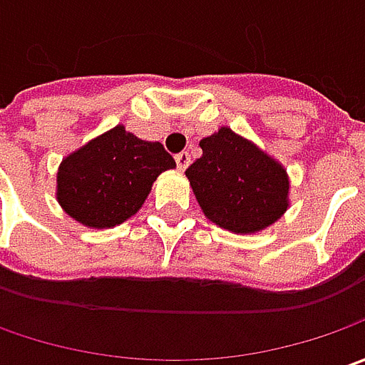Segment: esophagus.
I'll return each mask as SVG.
<instances>
[{
    "label": "esophagus",
    "mask_w": 365,
    "mask_h": 365,
    "mask_svg": "<svg viewBox=\"0 0 365 365\" xmlns=\"http://www.w3.org/2000/svg\"><path fill=\"white\" fill-rule=\"evenodd\" d=\"M175 160H176V168H178V170H185V168L190 164V154L187 152V150H182V152H178V154H176Z\"/></svg>",
    "instance_id": "34e87169"
}]
</instances>
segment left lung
<instances>
[{
    "label": "left lung",
    "mask_w": 365,
    "mask_h": 365,
    "mask_svg": "<svg viewBox=\"0 0 365 365\" xmlns=\"http://www.w3.org/2000/svg\"><path fill=\"white\" fill-rule=\"evenodd\" d=\"M199 146L203 154L185 175L203 213L219 227L254 233L287 211V170L259 148L230 128L203 138Z\"/></svg>",
    "instance_id": "1"
}]
</instances>
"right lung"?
I'll return each mask as SVG.
<instances>
[{
	"instance_id": "obj_1",
	"label": "right lung",
	"mask_w": 365,
	"mask_h": 365,
	"mask_svg": "<svg viewBox=\"0 0 365 365\" xmlns=\"http://www.w3.org/2000/svg\"><path fill=\"white\" fill-rule=\"evenodd\" d=\"M175 166L160 142H144L118 125L64 158L56 199L78 223L113 227L132 217L158 175Z\"/></svg>"
}]
</instances>
